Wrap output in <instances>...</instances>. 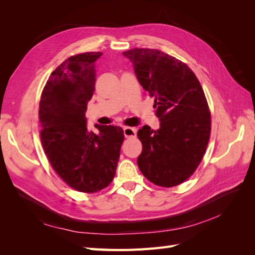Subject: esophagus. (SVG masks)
I'll list each match as a JSON object with an SVG mask.
<instances>
[{
    "label": "esophagus",
    "instance_id": "obj_1",
    "mask_svg": "<svg viewBox=\"0 0 255 255\" xmlns=\"http://www.w3.org/2000/svg\"><path fill=\"white\" fill-rule=\"evenodd\" d=\"M123 134H125L126 137H135L136 136V128L125 127L123 128Z\"/></svg>",
    "mask_w": 255,
    "mask_h": 255
}]
</instances>
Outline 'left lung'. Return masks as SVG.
Segmentation results:
<instances>
[{
	"label": "left lung",
	"instance_id": "8db88e82",
	"mask_svg": "<svg viewBox=\"0 0 255 255\" xmlns=\"http://www.w3.org/2000/svg\"><path fill=\"white\" fill-rule=\"evenodd\" d=\"M133 64L138 82L150 97L159 128L143 126L137 136L141 173L158 186H176L195 172L211 135V114L204 91L191 69L154 49L122 53Z\"/></svg>",
	"mask_w": 255,
	"mask_h": 255
}]
</instances>
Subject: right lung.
Returning <instances> with one entry per match:
<instances>
[{"label": "right lung", "mask_w": 255, "mask_h": 255, "mask_svg": "<svg viewBox=\"0 0 255 255\" xmlns=\"http://www.w3.org/2000/svg\"><path fill=\"white\" fill-rule=\"evenodd\" d=\"M101 52L66 59L54 70L39 103L40 139L51 166L69 186L96 192L113 181L125 139L123 129L99 126L87 128L85 113L96 85V61Z\"/></svg>", "instance_id": "obj_1"}]
</instances>
